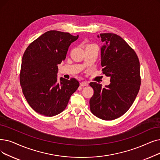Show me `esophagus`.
<instances>
[{
    "mask_svg": "<svg viewBox=\"0 0 160 160\" xmlns=\"http://www.w3.org/2000/svg\"><path fill=\"white\" fill-rule=\"evenodd\" d=\"M80 86H88V82H85V81L82 82L80 83Z\"/></svg>",
    "mask_w": 160,
    "mask_h": 160,
    "instance_id": "1",
    "label": "esophagus"
}]
</instances>
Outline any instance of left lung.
Masks as SVG:
<instances>
[{"label":"left lung","mask_w":160,"mask_h":160,"mask_svg":"<svg viewBox=\"0 0 160 160\" xmlns=\"http://www.w3.org/2000/svg\"><path fill=\"white\" fill-rule=\"evenodd\" d=\"M101 47L102 71L110 78L105 88L97 82L89 84L94 90L90 99L92 112L104 120H112L126 113L134 102L141 85L140 63L135 51L122 37L102 33Z\"/></svg>","instance_id":"obj_1"}]
</instances>
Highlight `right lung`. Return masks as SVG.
Returning <instances> with one entry per match:
<instances>
[{"label": "right lung", "instance_id": "add662e5", "mask_svg": "<svg viewBox=\"0 0 160 160\" xmlns=\"http://www.w3.org/2000/svg\"><path fill=\"white\" fill-rule=\"evenodd\" d=\"M78 38L68 32L49 31L27 47L22 58L20 84L26 100L37 112L53 116L66 108L79 87L72 78L58 80V67L72 42Z\"/></svg>", "mask_w": 160, "mask_h": 160}]
</instances>
